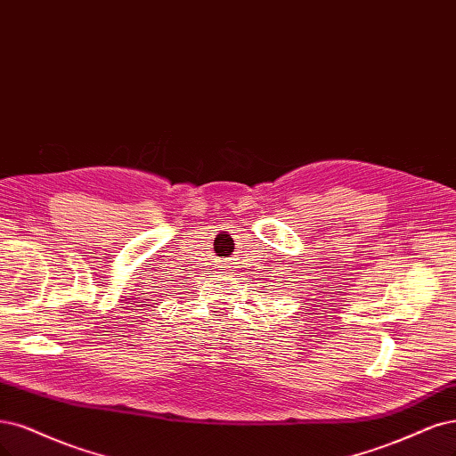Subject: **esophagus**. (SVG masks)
<instances>
[{"mask_svg": "<svg viewBox=\"0 0 456 456\" xmlns=\"http://www.w3.org/2000/svg\"><path fill=\"white\" fill-rule=\"evenodd\" d=\"M223 268H228V264H223Z\"/></svg>", "mask_w": 456, "mask_h": 456, "instance_id": "1", "label": "esophagus"}]
</instances>
